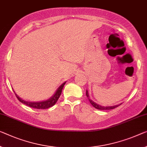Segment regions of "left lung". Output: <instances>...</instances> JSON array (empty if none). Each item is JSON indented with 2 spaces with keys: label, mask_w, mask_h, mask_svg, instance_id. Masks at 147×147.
Returning a JSON list of instances; mask_svg holds the SVG:
<instances>
[{
  "label": "left lung",
  "mask_w": 147,
  "mask_h": 147,
  "mask_svg": "<svg viewBox=\"0 0 147 147\" xmlns=\"http://www.w3.org/2000/svg\"><path fill=\"white\" fill-rule=\"evenodd\" d=\"M86 95L89 98V93H88V91L87 90H86ZM89 102H91V105H92V107H94L95 108H96V109H98V110H111V109H114V108L118 107V106H119L120 105H121V104H120V105H116V106H113V107H102V106H100L99 105H97L96 103H95L94 102H93V101L91 100V99H89Z\"/></svg>",
  "instance_id": "1"
}]
</instances>
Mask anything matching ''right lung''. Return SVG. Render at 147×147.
Wrapping results in <instances>:
<instances>
[{"mask_svg":"<svg viewBox=\"0 0 147 147\" xmlns=\"http://www.w3.org/2000/svg\"><path fill=\"white\" fill-rule=\"evenodd\" d=\"M65 83H66V82L63 83L62 84L58 87V89L56 90V92L53 96H51L50 98L48 99V100L41 101V102H28V101L22 100V99L20 98L16 93L15 94L17 98L19 100L20 102H21L23 104H24V105L28 106L29 107L36 108V109H47V108H49L51 107H53V106L55 105L56 102H57V100H58V98H59L61 93H62V89L64 86Z\"/></svg>","mask_w":147,"mask_h":147,"instance_id":"obj_1","label":"right lung"}]
</instances>
